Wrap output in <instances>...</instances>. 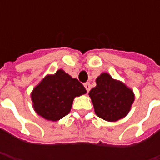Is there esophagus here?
<instances>
[{"label": "esophagus", "mask_w": 160, "mask_h": 160, "mask_svg": "<svg viewBox=\"0 0 160 160\" xmlns=\"http://www.w3.org/2000/svg\"><path fill=\"white\" fill-rule=\"evenodd\" d=\"M84 87H85V89L87 91V92H89L90 89H91V84L89 83H84Z\"/></svg>", "instance_id": "1"}]
</instances>
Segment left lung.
Masks as SVG:
<instances>
[{
  "label": "left lung",
  "instance_id": "obj_1",
  "mask_svg": "<svg viewBox=\"0 0 160 160\" xmlns=\"http://www.w3.org/2000/svg\"><path fill=\"white\" fill-rule=\"evenodd\" d=\"M96 83L89 92L96 115L110 122L126 117L134 101L132 90L107 73L97 77Z\"/></svg>",
  "mask_w": 160,
  "mask_h": 160
}]
</instances>
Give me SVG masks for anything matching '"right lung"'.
<instances>
[{"label":"right lung","mask_w":160,"mask_h":160,"mask_svg":"<svg viewBox=\"0 0 160 160\" xmlns=\"http://www.w3.org/2000/svg\"><path fill=\"white\" fill-rule=\"evenodd\" d=\"M85 92L77 79L59 69L44 77L34 89L31 98L36 113L45 119L57 121L69 113L74 98Z\"/></svg>","instance_id":"obj_1"}]
</instances>
